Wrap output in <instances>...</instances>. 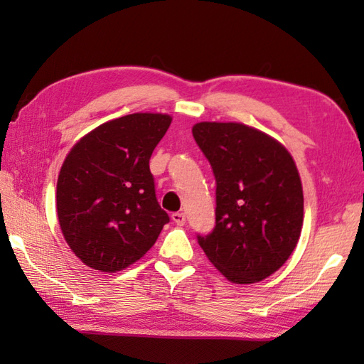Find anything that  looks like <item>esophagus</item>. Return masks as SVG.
<instances>
[{
    "instance_id": "obj_1",
    "label": "esophagus",
    "mask_w": 364,
    "mask_h": 364,
    "mask_svg": "<svg viewBox=\"0 0 364 364\" xmlns=\"http://www.w3.org/2000/svg\"><path fill=\"white\" fill-rule=\"evenodd\" d=\"M172 220L176 223V225H184L186 223V215H184L183 213H173L172 214Z\"/></svg>"
}]
</instances>
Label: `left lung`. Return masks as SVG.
I'll use <instances>...</instances> for the list:
<instances>
[{
    "label": "left lung",
    "mask_w": 364,
    "mask_h": 364,
    "mask_svg": "<svg viewBox=\"0 0 364 364\" xmlns=\"http://www.w3.org/2000/svg\"><path fill=\"white\" fill-rule=\"evenodd\" d=\"M215 178V227L197 241L231 283L264 280L299 242L304 191L289 151L242 123L200 122L192 128Z\"/></svg>",
    "instance_id": "left-lung-1"
}]
</instances>
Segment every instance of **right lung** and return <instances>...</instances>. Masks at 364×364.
Returning a JSON list of instances; mask_svg holds the SVG:
<instances>
[{
  "mask_svg": "<svg viewBox=\"0 0 364 364\" xmlns=\"http://www.w3.org/2000/svg\"><path fill=\"white\" fill-rule=\"evenodd\" d=\"M172 117L136 112L75 144L60 167L59 225L84 264L117 272L141 259L170 220L154 194L150 158Z\"/></svg>",
  "mask_w": 364,
  "mask_h": 364,
  "instance_id": "add662e5",
  "label": "right lung"
}]
</instances>
